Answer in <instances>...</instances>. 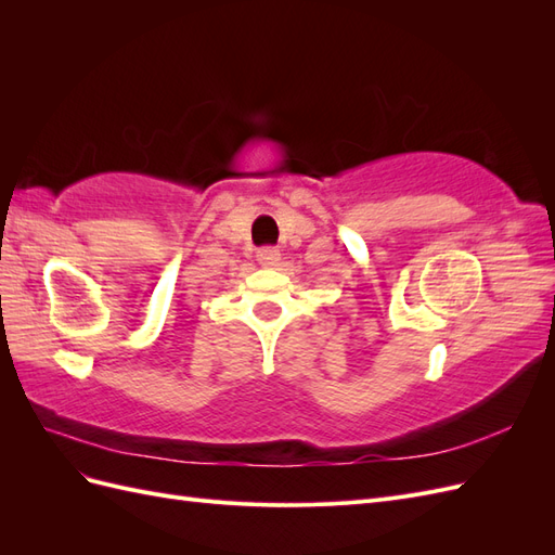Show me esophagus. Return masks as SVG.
I'll return each mask as SVG.
<instances>
[{
  "instance_id": "esophagus-1",
  "label": "esophagus",
  "mask_w": 555,
  "mask_h": 555,
  "mask_svg": "<svg viewBox=\"0 0 555 555\" xmlns=\"http://www.w3.org/2000/svg\"><path fill=\"white\" fill-rule=\"evenodd\" d=\"M257 261L263 266V268H275L280 263V249L275 247H263L257 251Z\"/></svg>"
}]
</instances>
